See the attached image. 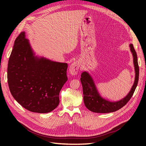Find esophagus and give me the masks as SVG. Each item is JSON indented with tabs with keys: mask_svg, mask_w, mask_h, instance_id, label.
Instances as JSON below:
<instances>
[{
	"mask_svg": "<svg viewBox=\"0 0 146 146\" xmlns=\"http://www.w3.org/2000/svg\"><path fill=\"white\" fill-rule=\"evenodd\" d=\"M79 68H80V63L78 61L72 63L69 66V71L70 74L72 75V76H76L78 72Z\"/></svg>",
	"mask_w": 146,
	"mask_h": 146,
	"instance_id": "obj_1",
	"label": "esophagus"
}]
</instances>
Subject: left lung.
Returning a JSON list of instances; mask_svg holds the SVG:
<instances>
[{
    "label": "left lung",
    "instance_id": "8db88e82",
    "mask_svg": "<svg viewBox=\"0 0 146 146\" xmlns=\"http://www.w3.org/2000/svg\"><path fill=\"white\" fill-rule=\"evenodd\" d=\"M129 46L133 57L135 77L134 83L130 92L123 99L112 102L102 98L97 89L96 84L91 75L86 71L82 72L80 81L83 87L84 104L86 107L91 111L98 113H108L116 111L125 105L133 96L138 82L139 66L138 58L133 46L132 44H130Z\"/></svg>",
    "mask_w": 146,
    "mask_h": 146
}]
</instances>
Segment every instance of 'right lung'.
Instances as JSON below:
<instances>
[{
	"label": "right lung",
	"mask_w": 146,
	"mask_h": 146,
	"mask_svg": "<svg viewBox=\"0 0 146 146\" xmlns=\"http://www.w3.org/2000/svg\"><path fill=\"white\" fill-rule=\"evenodd\" d=\"M68 64L35 55L21 32L8 60V83L15 99L29 111L47 113L57 107L59 94L68 80Z\"/></svg>",
	"instance_id": "obj_1"
}]
</instances>
